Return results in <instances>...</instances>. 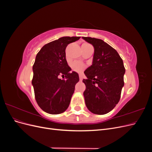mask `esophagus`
Here are the masks:
<instances>
[{"label":"esophagus","mask_w":152,"mask_h":152,"mask_svg":"<svg viewBox=\"0 0 152 152\" xmlns=\"http://www.w3.org/2000/svg\"><path fill=\"white\" fill-rule=\"evenodd\" d=\"M83 77H84V75H82V74L79 75V79H80V81H82V80H83Z\"/></svg>","instance_id":"esophagus-1"}]
</instances>
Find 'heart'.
Returning <instances> with one entry per match:
<instances>
[{"instance_id": "1", "label": "heart", "mask_w": 152, "mask_h": 152, "mask_svg": "<svg viewBox=\"0 0 152 152\" xmlns=\"http://www.w3.org/2000/svg\"><path fill=\"white\" fill-rule=\"evenodd\" d=\"M71 68L73 72L80 73L84 70V69L86 68V65L80 61H75L71 64Z\"/></svg>"}]
</instances>
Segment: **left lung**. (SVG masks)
Wrapping results in <instances>:
<instances>
[{"label":"left lung","mask_w":152,"mask_h":152,"mask_svg":"<svg viewBox=\"0 0 152 152\" xmlns=\"http://www.w3.org/2000/svg\"><path fill=\"white\" fill-rule=\"evenodd\" d=\"M94 48L93 65L84 72V92L87 108L94 114L104 115L112 110L121 99L126 70L117 50L103 40L85 37Z\"/></svg>","instance_id":"8db88e82"}]
</instances>
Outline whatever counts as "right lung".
<instances>
[{"mask_svg": "<svg viewBox=\"0 0 152 152\" xmlns=\"http://www.w3.org/2000/svg\"><path fill=\"white\" fill-rule=\"evenodd\" d=\"M80 37H63L41 48L33 65L31 80L35 98L40 108L50 114H59L68 108L79 74L70 72L66 59L67 45ZM66 77L64 80L58 77Z\"/></svg>", "mask_w": 152, "mask_h": 152, "instance_id": "add662e5", "label": "right lung"}]
</instances>
